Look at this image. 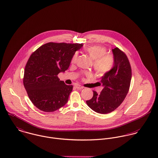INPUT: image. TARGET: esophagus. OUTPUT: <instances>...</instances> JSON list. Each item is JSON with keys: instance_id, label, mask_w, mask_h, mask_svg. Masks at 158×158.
Returning a JSON list of instances; mask_svg holds the SVG:
<instances>
[{"instance_id": "esophagus-1", "label": "esophagus", "mask_w": 158, "mask_h": 158, "mask_svg": "<svg viewBox=\"0 0 158 158\" xmlns=\"http://www.w3.org/2000/svg\"><path fill=\"white\" fill-rule=\"evenodd\" d=\"M74 86H75V87H76L77 89H79V90H81V89H82L84 88L82 86H81V85H79V84H76V85H75Z\"/></svg>"}]
</instances>
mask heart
<instances>
[{"label": "heart", "instance_id": "b5f03b06", "mask_svg": "<svg viewBox=\"0 0 158 158\" xmlns=\"http://www.w3.org/2000/svg\"><path fill=\"white\" fill-rule=\"evenodd\" d=\"M85 52L94 60L93 66L96 73L100 76L104 75L109 72L114 63V57L111 54H106V48L101 46H90L85 49ZM77 55L74 54L71 62H75Z\"/></svg>", "mask_w": 158, "mask_h": 158}]
</instances>
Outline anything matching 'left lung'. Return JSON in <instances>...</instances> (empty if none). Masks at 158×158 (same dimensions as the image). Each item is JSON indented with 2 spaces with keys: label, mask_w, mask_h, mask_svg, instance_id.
<instances>
[{
  "label": "left lung",
  "mask_w": 158,
  "mask_h": 158,
  "mask_svg": "<svg viewBox=\"0 0 158 158\" xmlns=\"http://www.w3.org/2000/svg\"><path fill=\"white\" fill-rule=\"evenodd\" d=\"M114 63L112 69L101 77L99 85L103 89L100 94L94 91V96L86 101L88 106L96 112L110 113L124 101L128 93L131 77V68L126 54L118 48L112 49Z\"/></svg>",
  "instance_id": "obj_1"
}]
</instances>
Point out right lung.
Masks as SVG:
<instances>
[{
  "mask_svg": "<svg viewBox=\"0 0 158 158\" xmlns=\"http://www.w3.org/2000/svg\"><path fill=\"white\" fill-rule=\"evenodd\" d=\"M82 44L48 43L29 57L23 84L33 105L46 112L56 111L68 102L73 85L60 81L57 75L69 66L73 56Z\"/></svg>",
  "mask_w": 158,
  "mask_h": 158,
  "instance_id": "1",
  "label": "right lung"
}]
</instances>
